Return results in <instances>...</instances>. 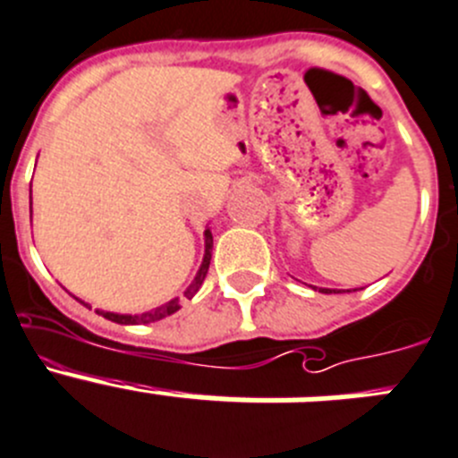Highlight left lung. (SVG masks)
Instances as JSON below:
<instances>
[{
	"label": "left lung",
	"mask_w": 458,
	"mask_h": 458,
	"mask_svg": "<svg viewBox=\"0 0 458 458\" xmlns=\"http://www.w3.org/2000/svg\"><path fill=\"white\" fill-rule=\"evenodd\" d=\"M314 289H318V287H314ZM320 293H341V292H332V289H318Z\"/></svg>",
	"instance_id": "8db88e82"
}]
</instances>
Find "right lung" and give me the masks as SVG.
Instances as JSON below:
<instances>
[{
    "label": "right lung",
    "instance_id": "add662e5",
    "mask_svg": "<svg viewBox=\"0 0 458 458\" xmlns=\"http://www.w3.org/2000/svg\"><path fill=\"white\" fill-rule=\"evenodd\" d=\"M205 253H203V262H200V268L196 271L194 280H191L190 287L182 292V298H187V301H191V298L196 296V292L200 289V284H203L205 276H208V268H209V259H212V233H209V228H205ZM79 301V298H76ZM83 302V301H79ZM181 298H171L169 302H165V305L156 307V310H148L144 311V314H114V311H104V310H97V314L104 316V318L113 320V323H119V326H147V323H156V320L160 318H166V316L176 314L178 310H181ZM85 307H89L88 302H83Z\"/></svg>",
    "mask_w": 458,
    "mask_h": 458
}]
</instances>
